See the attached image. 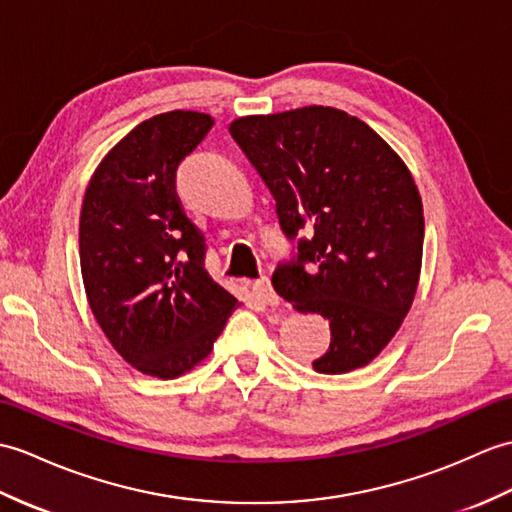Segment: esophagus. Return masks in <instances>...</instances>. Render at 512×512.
Returning <instances> with one entry per match:
<instances>
[{"mask_svg":"<svg viewBox=\"0 0 512 512\" xmlns=\"http://www.w3.org/2000/svg\"><path fill=\"white\" fill-rule=\"evenodd\" d=\"M253 290H255V294H257V299L261 301V303H266V305H270V307H277L279 305V294L275 292V288H272V283H270V279H266V277H261V279H257L255 283H253Z\"/></svg>","mask_w":512,"mask_h":512,"instance_id":"34e87169","label":"esophagus"}]
</instances>
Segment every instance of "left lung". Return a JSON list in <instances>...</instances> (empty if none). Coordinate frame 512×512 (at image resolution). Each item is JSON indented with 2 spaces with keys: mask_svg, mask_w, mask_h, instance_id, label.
Wrapping results in <instances>:
<instances>
[{
  "mask_svg": "<svg viewBox=\"0 0 512 512\" xmlns=\"http://www.w3.org/2000/svg\"><path fill=\"white\" fill-rule=\"evenodd\" d=\"M229 133L268 185L285 237H299L272 285L294 310L329 320L314 371L366 366L397 334L421 275L423 202L406 163L331 106L237 117Z\"/></svg>",
  "mask_w": 512,
  "mask_h": 512,
  "instance_id": "obj_1",
  "label": "left lung"
}]
</instances>
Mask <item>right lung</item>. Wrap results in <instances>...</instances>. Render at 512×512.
<instances>
[{
	"label": "right lung",
	"mask_w": 512,
	"mask_h": 512,
	"mask_svg": "<svg viewBox=\"0 0 512 512\" xmlns=\"http://www.w3.org/2000/svg\"><path fill=\"white\" fill-rule=\"evenodd\" d=\"M213 126L198 111L141 122L93 172L80 211L91 312L137 371L174 379L207 358L237 307L205 270V237L185 216L176 172Z\"/></svg>",
	"instance_id": "obj_1"
}]
</instances>
